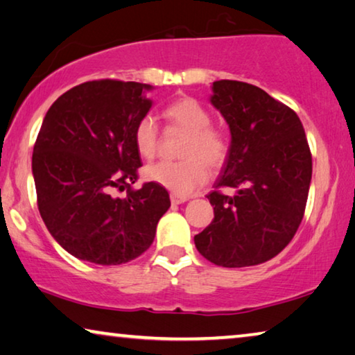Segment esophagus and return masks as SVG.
<instances>
[{"label":"esophagus","mask_w":355,"mask_h":355,"mask_svg":"<svg viewBox=\"0 0 355 355\" xmlns=\"http://www.w3.org/2000/svg\"><path fill=\"white\" fill-rule=\"evenodd\" d=\"M187 200H189L187 196H179V195L171 193V203L173 205H181V203H184V201H187Z\"/></svg>","instance_id":"1"}]
</instances>
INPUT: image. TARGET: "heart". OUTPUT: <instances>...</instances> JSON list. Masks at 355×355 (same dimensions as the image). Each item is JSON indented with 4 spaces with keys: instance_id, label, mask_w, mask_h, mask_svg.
Returning <instances> with one entry per match:
<instances>
[{
    "instance_id": "1",
    "label": "heart",
    "mask_w": 355,
    "mask_h": 355,
    "mask_svg": "<svg viewBox=\"0 0 355 355\" xmlns=\"http://www.w3.org/2000/svg\"><path fill=\"white\" fill-rule=\"evenodd\" d=\"M170 128L185 133L178 162H159L146 168V178L179 196H187L208 181V168L219 171L227 165L232 150L230 133L211 123V112L192 96H179L163 109ZM133 143L143 159H154L159 152L160 132L150 116L135 125Z\"/></svg>"
}]
</instances>
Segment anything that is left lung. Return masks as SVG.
Returning <instances> with one entry per match:
<instances>
[{
    "instance_id": "obj_1",
    "label": "left lung",
    "mask_w": 355,
    "mask_h": 355,
    "mask_svg": "<svg viewBox=\"0 0 355 355\" xmlns=\"http://www.w3.org/2000/svg\"><path fill=\"white\" fill-rule=\"evenodd\" d=\"M211 103L230 127L232 150L216 190L214 219L195 236L198 252L225 268L260 265L295 236L306 208L313 157L297 112L265 90L216 80ZM223 187L235 189L225 196Z\"/></svg>"
}]
</instances>
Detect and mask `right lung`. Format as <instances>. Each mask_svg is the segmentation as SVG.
Returning a JSON list of instances; mask_svg holds the SVG:
<instances>
[{
	"label": "right lung",
	"instance_id": "obj_1",
	"mask_svg": "<svg viewBox=\"0 0 355 355\" xmlns=\"http://www.w3.org/2000/svg\"><path fill=\"white\" fill-rule=\"evenodd\" d=\"M149 89L89 80L57 98L42 121L33 149L37 209L60 246L80 260L121 265L139 257L171 206L159 184L132 189L141 166L133 130L152 106Z\"/></svg>",
	"mask_w": 355,
	"mask_h": 355
}]
</instances>
